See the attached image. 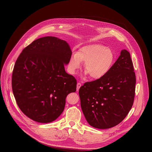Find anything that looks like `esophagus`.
Instances as JSON below:
<instances>
[{
	"label": "esophagus",
	"mask_w": 152,
	"mask_h": 152,
	"mask_svg": "<svg viewBox=\"0 0 152 152\" xmlns=\"http://www.w3.org/2000/svg\"><path fill=\"white\" fill-rule=\"evenodd\" d=\"M81 86V84L80 83H78L77 84V91L79 90V88H80Z\"/></svg>",
	"instance_id": "obj_1"
}]
</instances>
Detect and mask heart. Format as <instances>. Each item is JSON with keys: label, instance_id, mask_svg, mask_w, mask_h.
<instances>
[{"label": "heart", "instance_id": "obj_1", "mask_svg": "<svg viewBox=\"0 0 152 152\" xmlns=\"http://www.w3.org/2000/svg\"><path fill=\"white\" fill-rule=\"evenodd\" d=\"M115 60L113 51L100 44L86 45L79 49L76 53L72 54L68 63V70L76 74L84 63L86 75L94 79H99L108 74Z\"/></svg>", "mask_w": 152, "mask_h": 152}]
</instances>
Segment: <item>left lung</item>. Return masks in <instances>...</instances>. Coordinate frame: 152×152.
<instances>
[{"label":"left lung","mask_w":152,"mask_h":152,"mask_svg":"<svg viewBox=\"0 0 152 152\" xmlns=\"http://www.w3.org/2000/svg\"><path fill=\"white\" fill-rule=\"evenodd\" d=\"M135 82L130 53L122 50L107 75L79 89L81 109L88 123L102 129L120 123L133 105Z\"/></svg>","instance_id":"obj_1"}]
</instances>
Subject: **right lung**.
<instances>
[{"mask_svg":"<svg viewBox=\"0 0 152 152\" xmlns=\"http://www.w3.org/2000/svg\"><path fill=\"white\" fill-rule=\"evenodd\" d=\"M71 54L65 41L47 36L25 47L16 61L13 93L22 112L33 121H55L65 108L67 95L76 92V79L65 70Z\"/></svg>","mask_w":152,"mask_h":152,"instance_id":"right-lung-1","label":"right lung"}]
</instances>
